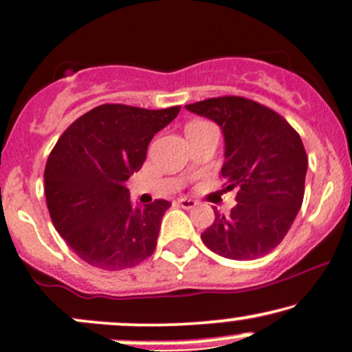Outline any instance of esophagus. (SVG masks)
Segmentation results:
<instances>
[{"label": "esophagus", "mask_w": 352, "mask_h": 352, "mask_svg": "<svg viewBox=\"0 0 352 352\" xmlns=\"http://www.w3.org/2000/svg\"><path fill=\"white\" fill-rule=\"evenodd\" d=\"M177 203H179V205H180L184 210H192V208H195V206L198 205L197 200H192V198H187V197L179 198V200H177Z\"/></svg>", "instance_id": "obj_1"}]
</instances>
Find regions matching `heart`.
Segmentation results:
<instances>
[{
	"instance_id": "heart-1",
	"label": "heart",
	"mask_w": 352,
	"mask_h": 352,
	"mask_svg": "<svg viewBox=\"0 0 352 352\" xmlns=\"http://www.w3.org/2000/svg\"><path fill=\"white\" fill-rule=\"evenodd\" d=\"M206 124H210V122H206V121H193V122H190L187 128H185V133H187V131H193V129L203 128V126H206Z\"/></svg>"
}]
</instances>
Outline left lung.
<instances>
[{
	"label": "left lung",
	"instance_id": "obj_1",
	"mask_svg": "<svg viewBox=\"0 0 352 352\" xmlns=\"http://www.w3.org/2000/svg\"><path fill=\"white\" fill-rule=\"evenodd\" d=\"M214 121L224 139L221 175L238 187V205L201 232L208 249L226 259L252 261L277 248L303 201L308 159L303 142L280 114L239 96L185 107Z\"/></svg>",
	"mask_w": 352,
	"mask_h": 352
}]
</instances>
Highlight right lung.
I'll return each mask as SVG.
<instances>
[{
	"label": "right lung",
	"instance_id": "add662e5",
	"mask_svg": "<svg viewBox=\"0 0 352 352\" xmlns=\"http://www.w3.org/2000/svg\"><path fill=\"white\" fill-rule=\"evenodd\" d=\"M179 111L101 104L60 135L45 164V200L55 230L80 259L121 270L154 252L172 203L134 206L126 180L142 167L152 138Z\"/></svg>",
	"mask_w": 352,
	"mask_h": 352
}]
</instances>
